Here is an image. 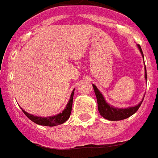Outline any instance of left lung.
I'll list each match as a JSON object with an SVG mask.
<instances>
[{
  "mask_svg": "<svg viewBox=\"0 0 158 158\" xmlns=\"http://www.w3.org/2000/svg\"><path fill=\"white\" fill-rule=\"evenodd\" d=\"M138 47H139V51L142 53V57L143 56V53H142V48H141L140 45L138 44ZM145 77L147 80V74H146V68L145 65ZM93 89H94L95 94L96 96V99H97V104H98V111L100 112V115L104 117L106 119L111 121H117V120H122V119H125V118H128L131 115H134L136 112L139 108L140 107L141 104H142V101L140 104H139L135 107H127V108H116L112 106H110L109 104H107L104 100L103 95L100 93L98 89L96 88V85H93Z\"/></svg>",
  "mask_w": 158,
  "mask_h": 158,
  "instance_id": "1",
  "label": "left lung"
}]
</instances>
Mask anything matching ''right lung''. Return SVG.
<instances>
[{
  "mask_svg": "<svg viewBox=\"0 0 158 158\" xmlns=\"http://www.w3.org/2000/svg\"><path fill=\"white\" fill-rule=\"evenodd\" d=\"M73 93H74V90L73 91L72 94L70 96V99H69L68 104H67L66 107H65L64 111L62 113H60L58 115H54V116H50L47 117V118H43V117H39V116H34L33 115H31L29 113L26 112L25 111H23L25 115L31 119L32 122L35 123L36 124L39 125H42V126H47V127H54L57 126V125H60L65 122V121L69 118L71 114V111H72V105H73Z\"/></svg>",
  "mask_w": 158,
  "mask_h": 158,
  "instance_id": "add662e5",
  "label": "right lung"
}]
</instances>
